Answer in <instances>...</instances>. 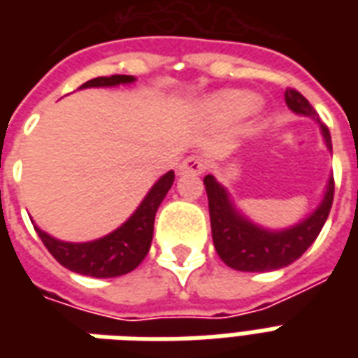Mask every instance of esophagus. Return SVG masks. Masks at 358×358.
Masks as SVG:
<instances>
[{"instance_id": "1", "label": "esophagus", "mask_w": 358, "mask_h": 358, "mask_svg": "<svg viewBox=\"0 0 358 358\" xmlns=\"http://www.w3.org/2000/svg\"><path fill=\"white\" fill-rule=\"evenodd\" d=\"M205 171V161L201 157H186L178 166V174H201Z\"/></svg>"}]
</instances>
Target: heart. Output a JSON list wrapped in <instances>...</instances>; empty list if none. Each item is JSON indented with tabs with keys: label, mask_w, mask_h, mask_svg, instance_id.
Wrapping results in <instances>:
<instances>
[{
	"label": "heart",
	"mask_w": 358,
	"mask_h": 358,
	"mask_svg": "<svg viewBox=\"0 0 358 358\" xmlns=\"http://www.w3.org/2000/svg\"><path fill=\"white\" fill-rule=\"evenodd\" d=\"M259 97L251 92H222V94L215 95L209 103H207V110L210 113V117L217 118L218 122L224 124H236L241 122L243 118H248L249 115H253L259 109Z\"/></svg>",
	"instance_id": "heart-1"
}]
</instances>
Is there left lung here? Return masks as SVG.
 I'll list each match as a JSON object with an SVG mask.
<instances>
[{"label": "left lung", "instance_id": "obj_1", "mask_svg": "<svg viewBox=\"0 0 358 358\" xmlns=\"http://www.w3.org/2000/svg\"><path fill=\"white\" fill-rule=\"evenodd\" d=\"M284 97L285 105L295 115L308 117L318 122L326 149L331 151L330 130L320 122L313 105L297 90H285ZM203 184L209 197L215 249L230 268L241 272H272L297 261L318 238L334 201V176H330L322 199L310 215L297 224L272 230L245 217L234 203L230 192L213 174H207Z\"/></svg>", "mask_w": 358, "mask_h": 358}]
</instances>
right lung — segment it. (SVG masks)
Wrapping results in <instances>:
<instances>
[{"mask_svg":"<svg viewBox=\"0 0 358 358\" xmlns=\"http://www.w3.org/2000/svg\"><path fill=\"white\" fill-rule=\"evenodd\" d=\"M136 82L134 76L126 74H113V76H99L94 80L82 84L80 90L86 88H115ZM174 182V171H169L151 186L145 197L141 199L138 209L130 218L103 238L92 241H63L43 232L40 226L32 222L36 232L48 248L55 261L65 268L76 274L92 278H117L132 272L138 264L145 259L153 240V224L159 205L169 194Z\"/></svg>","mask_w":358,"mask_h":358,"instance_id":"obj_1","label":"right lung"}]
</instances>
